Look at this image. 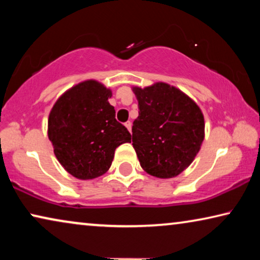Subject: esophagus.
Here are the masks:
<instances>
[{
	"mask_svg": "<svg viewBox=\"0 0 260 260\" xmlns=\"http://www.w3.org/2000/svg\"><path fill=\"white\" fill-rule=\"evenodd\" d=\"M125 126H126V129L129 130L130 133H131V126H133V124H131L130 120H129V122H126V123H125Z\"/></svg>",
	"mask_w": 260,
	"mask_h": 260,
	"instance_id": "1",
	"label": "esophagus"
}]
</instances>
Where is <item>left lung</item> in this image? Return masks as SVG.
I'll return each instance as SVG.
<instances>
[{
  "mask_svg": "<svg viewBox=\"0 0 260 260\" xmlns=\"http://www.w3.org/2000/svg\"><path fill=\"white\" fill-rule=\"evenodd\" d=\"M133 91L138 117L133 125V145L144 172L172 179L194 161L205 138V118L190 97L162 83Z\"/></svg>",
  "mask_w": 260,
  "mask_h": 260,
  "instance_id": "1",
  "label": "left lung"
}]
</instances>
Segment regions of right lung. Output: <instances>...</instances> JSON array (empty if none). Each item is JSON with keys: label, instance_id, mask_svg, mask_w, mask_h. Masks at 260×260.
Returning <instances> with one entry per match:
<instances>
[{"label": "right lung", "instance_id": "1", "mask_svg": "<svg viewBox=\"0 0 260 260\" xmlns=\"http://www.w3.org/2000/svg\"><path fill=\"white\" fill-rule=\"evenodd\" d=\"M112 91L102 83L81 81L60 95L48 116V138L60 165L79 180L102 176L117 147L131 135L116 120Z\"/></svg>", "mask_w": 260, "mask_h": 260}]
</instances>
